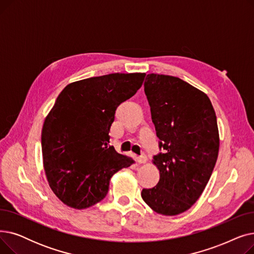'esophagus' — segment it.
I'll return each mask as SVG.
<instances>
[{
	"instance_id": "34e87169",
	"label": "esophagus",
	"mask_w": 254,
	"mask_h": 254,
	"mask_svg": "<svg viewBox=\"0 0 254 254\" xmlns=\"http://www.w3.org/2000/svg\"><path fill=\"white\" fill-rule=\"evenodd\" d=\"M147 162V156H146L145 153H142L139 157H138V163L139 164H145Z\"/></svg>"
}]
</instances>
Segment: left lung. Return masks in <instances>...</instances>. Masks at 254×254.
<instances>
[{
  "label": "left lung",
  "instance_id": "obj_1",
  "mask_svg": "<svg viewBox=\"0 0 254 254\" xmlns=\"http://www.w3.org/2000/svg\"><path fill=\"white\" fill-rule=\"evenodd\" d=\"M158 146L153 156L159 181L142 198L167 216L189 210L201 196L219 150L216 114L206 93L182 79L148 74L144 83Z\"/></svg>",
  "mask_w": 254,
  "mask_h": 254
}]
</instances>
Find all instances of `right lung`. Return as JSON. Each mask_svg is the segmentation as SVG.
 Here are the masks:
<instances>
[{"mask_svg":"<svg viewBox=\"0 0 254 254\" xmlns=\"http://www.w3.org/2000/svg\"><path fill=\"white\" fill-rule=\"evenodd\" d=\"M145 73H114L66 85L45 118L41 144L50 189L75 209L106 196L116 172L134 164L109 146L117 107L135 95Z\"/></svg>","mask_w":254,"mask_h":254,"instance_id":"1","label":"right lung"}]
</instances>
